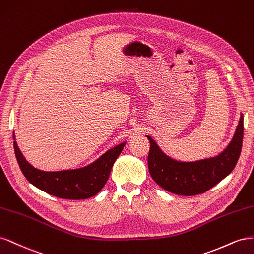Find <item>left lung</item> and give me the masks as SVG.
<instances>
[{
	"instance_id": "obj_1",
	"label": "left lung",
	"mask_w": 254,
	"mask_h": 254,
	"mask_svg": "<svg viewBox=\"0 0 254 254\" xmlns=\"http://www.w3.org/2000/svg\"><path fill=\"white\" fill-rule=\"evenodd\" d=\"M146 137L150 141L149 172L155 183L172 193L194 195L211 190L234 169L243 146L244 116L241 114L233 138L221 153L194 162L173 159L164 153L154 139Z\"/></svg>"
}]
</instances>
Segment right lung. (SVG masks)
Returning a JSON list of instances; mask_svg holds the SVG:
<instances>
[{
  "instance_id": "obj_1",
  "label": "right lung",
  "mask_w": 254,
  "mask_h": 254,
  "mask_svg": "<svg viewBox=\"0 0 254 254\" xmlns=\"http://www.w3.org/2000/svg\"><path fill=\"white\" fill-rule=\"evenodd\" d=\"M13 137V149L19 167L26 180L39 190L55 197L70 200H82L96 195L110 178L113 165L120 155L127 141L119 143L95 162L76 169L61 171H43L28 163L20 151Z\"/></svg>"
}]
</instances>
